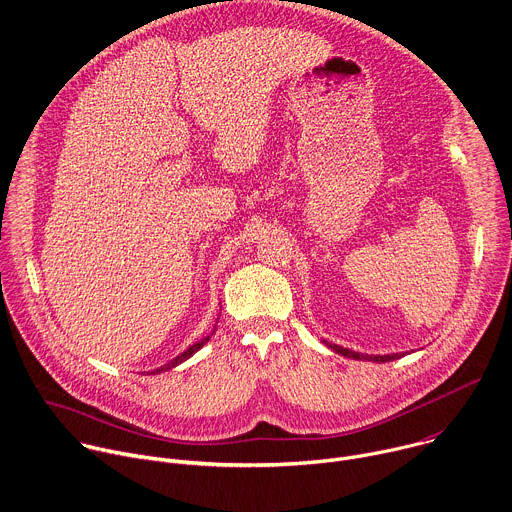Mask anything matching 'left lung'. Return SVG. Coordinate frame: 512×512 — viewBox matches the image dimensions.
<instances>
[{
    "mask_svg": "<svg viewBox=\"0 0 512 512\" xmlns=\"http://www.w3.org/2000/svg\"><path fill=\"white\" fill-rule=\"evenodd\" d=\"M323 344H325L327 348H331V350H333L335 354H339V356H344V358H352V360H364V362H378V364H384V362L400 360V358H404V356H406L404 352H402V354H384V356H368V354L352 352V350H348V348H342V346H337V344L325 342V339H323Z\"/></svg>",
    "mask_w": 512,
    "mask_h": 512,
    "instance_id": "obj_1",
    "label": "left lung"
}]
</instances>
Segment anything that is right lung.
<instances>
[{"label": "right lung", "instance_id": "right-lung-1", "mask_svg": "<svg viewBox=\"0 0 512 512\" xmlns=\"http://www.w3.org/2000/svg\"><path fill=\"white\" fill-rule=\"evenodd\" d=\"M215 329H217V327H215ZM215 329H213V333H215ZM213 333H211V335H213ZM211 335H207V337H203V339H201V342H197V344H193V346H191V348H189V350H185V352H183V354H181V356H177V358H175V360H170V362H168V364H164V366H160V368H158V370H156V374H160V372H166V370H173V368H177V366H179V364H183V362H185V360H189V358H191V356H193V354H195V352H199V350H201V348H203V346H205V344H207V342H209V339H211Z\"/></svg>", "mask_w": 512, "mask_h": 512}]
</instances>
